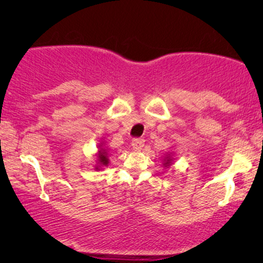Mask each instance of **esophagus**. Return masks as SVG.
Returning <instances> with one entry per match:
<instances>
[{"mask_svg":"<svg viewBox=\"0 0 263 263\" xmlns=\"http://www.w3.org/2000/svg\"><path fill=\"white\" fill-rule=\"evenodd\" d=\"M143 145H145V140L141 139V138H136V139H133L132 141V146L134 151H141Z\"/></svg>","mask_w":263,"mask_h":263,"instance_id":"esophagus-1","label":"esophagus"}]
</instances>
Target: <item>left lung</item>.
I'll return each mask as SVG.
<instances>
[{
  "instance_id": "left-lung-1",
  "label": "left lung",
  "mask_w": 263,
  "mask_h": 263,
  "mask_svg": "<svg viewBox=\"0 0 263 263\" xmlns=\"http://www.w3.org/2000/svg\"><path fill=\"white\" fill-rule=\"evenodd\" d=\"M171 164V159L170 158H166V160H165V164L164 165H166V166H168V165Z\"/></svg>"
}]
</instances>
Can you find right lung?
I'll use <instances>...</instances> for the list:
<instances>
[{
  "label": "right lung",
  "instance_id": "obj_1",
  "mask_svg": "<svg viewBox=\"0 0 263 263\" xmlns=\"http://www.w3.org/2000/svg\"><path fill=\"white\" fill-rule=\"evenodd\" d=\"M98 158H99V163L100 165H103V166H106L107 164H109V158H107V153H106V149L104 148H100L99 151V154H98ZM97 170H98V166L96 167Z\"/></svg>",
  "mask_w": 263,
  "mask_h": 263
}]
</instances>
